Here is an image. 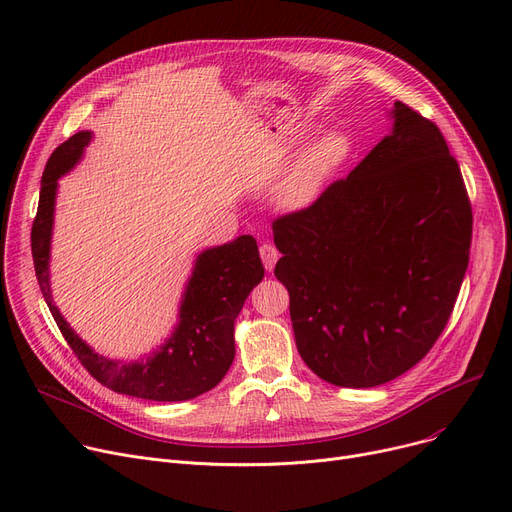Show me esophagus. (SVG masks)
I'll return each mask as SVG.
<instances>
[{
    "instance_id": "34e87169",
    "label": "esophagus",
    "mask_w": 512,
    "mask_h": 512,
    "mask_svg": "<svg viewBox=\"0 0 512 512\" xmlns=\"http://www.w3.org/2000/svg\"><path fill=\"white\" fill-rule=\"evenodd\" d=\"M259 255H261V261H263V265H265V270H267V272H272V270H274V265H276V261L280 259L278 249H276L274 245H270V242H263L261 249H259Z\"/></svg>"
}]
</instances>
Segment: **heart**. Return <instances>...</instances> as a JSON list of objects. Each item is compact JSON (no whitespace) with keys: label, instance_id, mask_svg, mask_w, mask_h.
<instances>
[{"label":"heart","instance_id":"1","mask_svg":"<svg viewBox=\"0 0 512 512\" xmlns=\"http://www.w3.org/2000/svg\"><path fill=\"white\" fill-rule=\"evenodd\" d=\"M351 151L353 143L344 132H328L326 137H321L284 182L280 191L282 203L290 209H299L313 201L326 180L342 168Z\"/></svg>","mask_w":512,"mask_h":512}]
</instances>
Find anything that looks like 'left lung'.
<instances>
[{
  "label": "left lung",
  "mask_w": 512,
  "mask_h": 512,
  "mask_svg": "<svg viewBox=\"0 0 512 512\" xmlns=\"http://www.w3.org/2000/svg\"><path fill=\"white\" fill-rule=\"evenodd\" d=\"M392 132L307 209L278 218L276 278L307 367L373 388L417 365L446 328L473 213L440 128L396 101Z\"/></svg>",
  "instance_id": "obj_1"
}]
</instances>
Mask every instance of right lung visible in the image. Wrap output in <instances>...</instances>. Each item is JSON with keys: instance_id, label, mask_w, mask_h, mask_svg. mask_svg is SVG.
I'll return each mask as SVG.
<instances>
[{"instance_id": "right-lung-1", "label": "right lung", "mask_w": 512, "mask_h": 512, "mask_svg": "<svg viewBox=\"0 0 512 512\" xmlns=\"http://www.w3.org/2000/svg\"><path fill=\"white\" fill-rule=\"evenodd\" d=\"M89 141L91 132H76L51 153L41 178L31 247L43 299L72 353L99 384L118 394L145 400H191L218 386L234 361V319L249 292L263 278L257 242L245 234L197 257L193 276L184 290L178 326L159 351L132 363L112 361L95 353L66 324L53 305L49 286V242L58 178L74 168Z\"/></svg>"}]
</instances>
